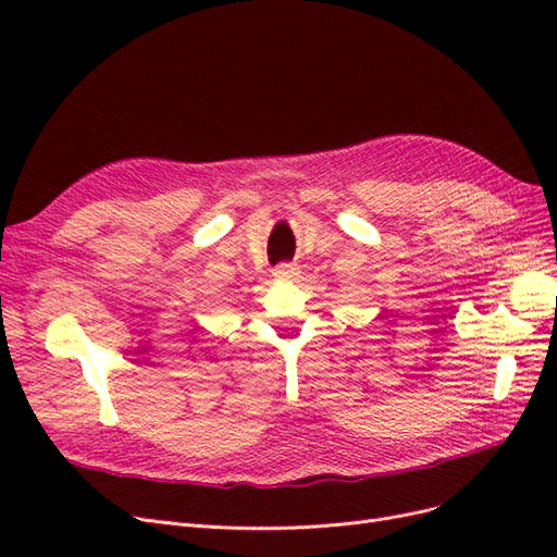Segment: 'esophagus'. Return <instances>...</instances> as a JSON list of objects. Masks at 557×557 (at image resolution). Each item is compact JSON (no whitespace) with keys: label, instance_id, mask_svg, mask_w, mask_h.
Segmentation results:
<instances>
[{"label":"esophagus","instance_id":"obj_1","mask_svg":"<svg viewBox=\"0 0 557 557\" xmlns=\"http://www.w3.org/2000/svg\"><path fill=\"white\" fill-rule=\"evenodd\" d=\"M297 274H299V267L297 264H278L274 269V276L278 281H293Z\"/></svg>","mask_w":557,"mask_h":557}]
</instances>
